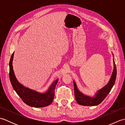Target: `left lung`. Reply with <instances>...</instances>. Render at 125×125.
Instances as JSON below:
<instances>
[{"label":"left lung","instance_id":"8db88e82","mask_svg":"<svg viewBox=\"0 0 125 125\" xmlns=\"http://www.w3.org/2000/svg\"><path fill=\"white\" fill-rule=\"evenodd\" d=\"M114 69L111 78L108 83L97 92L94 97H90L83 94L78 89L75 81H73L75 97L77 102L79 105L83 106H96L99 105L104 100L108 94L111 91L115 83L116 77V68L115 60L113 59Z\"/></svg>","mask_w":125,"mask_h":125}]
</instances>
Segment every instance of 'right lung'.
I'll return each instance as SVG.
<instances>
[{
  "mask_svg": "<svg viewBox=\"0 0 125 125\" xmlns=\"http://www.w3.org/2000/svg\"><path fill=\"white\" fill-rule=\"evenodd\" d=\"M14 52L10 61V79L12 87L22 101L31 107H43L50 105L54 97V91L58 79H56L44 93L38 92L24 86L18 82L13 69V60Z\"/></svg>",
  "mask_w": 125,
  "mask_h": 125,
  "instance_id": "1",
  "label": "right lung"
}]
</instances>
